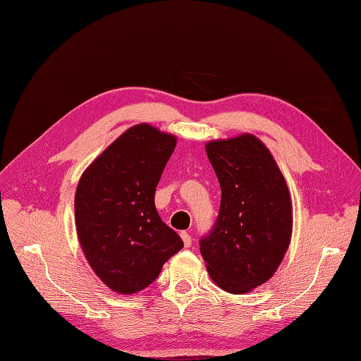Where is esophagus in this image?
I'll list each match as a JSON object with an SVG mask.
<instances>
[{"instance_id":"obj_1","label":"esophagus","mask_w":361,"mask_h":361,"mask_svg":"<svg viewBox=\"0 0 361 361\" xmlns=\"http://www.w3.org/2000/svg\"><path fill=\"white\" fill-rule=\"evenodd\" d=\"M181 239H183V242H185L186 248H189L190 245H192V237H190L189 233H181Z\"/></svg>"}]
</instances>
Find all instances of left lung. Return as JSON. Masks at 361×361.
<instances>
[{
    "label": "left lung",
    "instance_id": "left-lung-1",
    "mask_svg": "<svg viewBox=\"0 0 361 361\" xmlns=\"http://www.w3.org/2000/svg\"><path fill=\"white\" fill-rule=\"evenodd\" d=\"M206 153L221 200L200 251L211 279L228 293L242 295L270 279L286 256L293 226L288 188L256 136L211 141Z\"/></svg>",
    "mask_w": 361,
    "mask_h": 361
}]
</instances>
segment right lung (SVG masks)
Wrapping results in <instances>:
<instances>
[{"instance_id":"right-lung-1","label":"right lung","mask_w":361,"mask_h":361,"mask_svg":"<svg viewBox=\"0 0 361 361\" xmlns=\"http://www.w3.org/2000/svg\"><path fill=\"white\" fill-rule=\"evenodd\" d=\"M176 137L137 124L90 164L75 190V228L90 267L121 295L144 290L181 237L155 208V190Z\"/></svg>"}]
</instances>
